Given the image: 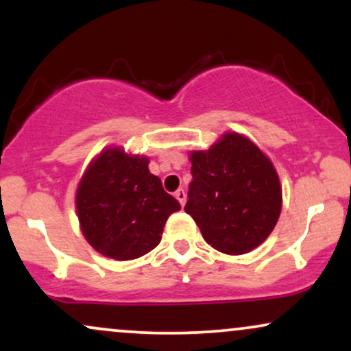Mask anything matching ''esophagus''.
I'll return each instance as SVG.
<instances>
[{
    "instance_id": "obj_1",
    "label": "esophagus",
    "mask_w": 351,
    "mask_h": 351,
    "mask_svg": "<svg viewBox=\"0 0 351 351\" xmlns=\"http://www.w3.org/2000/svg\"><path fill=\"white\" fill-rule=\"evenodd\" d=\"M175 198L180 201L181 206H184V203H186V193H184V189H183V188H180L178 191L175 193Z\"/></svg>"
}]
</instances>
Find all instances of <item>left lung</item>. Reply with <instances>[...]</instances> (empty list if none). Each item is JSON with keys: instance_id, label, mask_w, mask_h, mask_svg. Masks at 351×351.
<instances>
[{"instance_id": "left-lung-1", "label": "left lung", "mask_w": 351, "mask_h": 351, "mask_svg": "<svg viewBox=\"0 0 351 351\" xmlns=\"http://www.w3.org/2000/svg\"><path fill=\"white\" fill-rule=\"evenodd\" d=\"M193 181L184 211L216 251L239 256L267 239L282 209L276 168L247 136L228 132L189 153Z\"/></svg>"}]
</instances>
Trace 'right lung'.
I'll return each instance as SVG.
<instances>
[{
  "label": "right lung",
  "instance_id": "1",
  "mask_svg": "<svg viewBox=\"0 0 351 351\" xmlns=\"http://www.w3.org/2000/svg\"><path fill=\"white\" fill-rule=\"evenodd\" d=\"M148 156L108 147L88 163L75 193L80 231L87 243L117 261L142 257L160 244L180 203L148 170Z\"/></svg>",
  "mask_w": 351,
  "mask_h": 351
}]
</instances>
